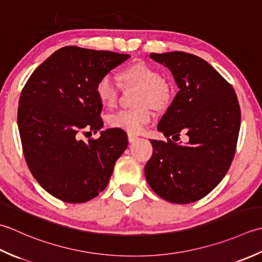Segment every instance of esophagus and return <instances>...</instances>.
Listing matches in <instances>:
<instances>
[{
	"label": "esophagus",
	"instance_id": "34e87169",
	"mask_svg": "<svg viewBox=\"0 0 262 262\" xmlns=\"http://www.w3.org/2000/svg\"><path fill=\"white\" fill-rule=\"evenodd\" d=\"M127 140H129V142H135L136 140H138V137L135 136V135H127Z\"/></svg>",
	"mask_w": 262,
	"mask_h": 262
}]
</instances>
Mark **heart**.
Returning a JSON list of instances; mask_svg holds the SVG:
<instances>
[{"label":"heart","instance_id":"b5f03b06","mask_svg":"<svg viewBox=\"0 0 262 262\" xmlns=\"http://www.w3.org/2000/svg\"><path fill=\"white\" fill-rule=\"evenodd\" d=\"M121 79L124 86L139 88L136 97V104L139 106L110 114L107 123L114 129L136 135L152 120L154 114L148 105L157 110L167 107L173 97V89L157 69L142 62L124 68L121 72ZM95 92L100 103L111 107L119 97V84L113 76L104 74L96 83Z\"/></svg>","mask_w":262,"mask_h":262}]
</instances>
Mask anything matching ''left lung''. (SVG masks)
<instances>
[{
	"instance_id": "left-lung-1",
	"label": "left lung",
	"mask_w": 262,
	"mask_h": 262,
	"mask_svg": "<svg viewBox=\"0 0 262 262\" xmlns=\"http://www.w3.org/2000/svg\"><path fill=\"white\" fill-rule=\"evenodd\" d=\"M150 58L172 72L179 93L158 123L168 138L150 140L154 152L145 166L149 186L173 204H190L216 188L231 166L241 125L233 87L209 63L184 52L151 53ZM174 140V141H178Z\"/></svg>"
}]
</instances>
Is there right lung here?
Listing matches in <instances>:
<instances>
[{"label":"right lung","instance_id":"add662e5","mask_svg":"<svg viewBox=\"0 0 262 262\" xmlns=\"http://www.w3.org/2000/svg\"><path fill=\"white\" fill-rule=\"evenodd\" d=\"M129 57L66 46L47 57L25 84L18 107L24 155L37 182L55 198L81 204L107 186L127 147L126 133L107 129L87 142L79 133L103 127L96 83Z\"/></svg>","mask_w":262,"mask_h":262}]
</instances>
